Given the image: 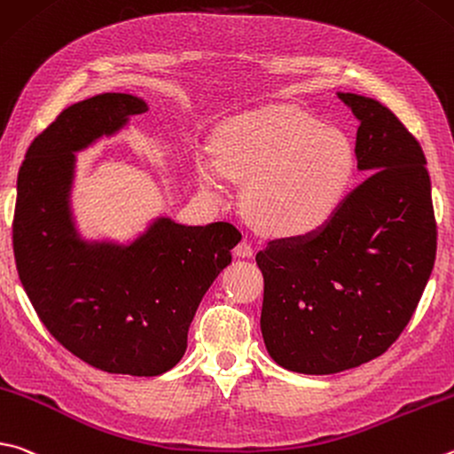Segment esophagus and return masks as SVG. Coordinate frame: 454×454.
Here are the masks:
<instances>
[{
  "mask_svg": "<svg viewBox=\"0 0 454 454\" xmlns=\"http://www.w3.org/2000/svg\"><path fill=\"white\" fill-rule=\"evenodd\" d=\"M234 252H236V255H240V258H252V255H254V246H252L250 240H246V238H244V240L238 242Z\"/></svg>",
  "mask_w": 454,
  "mask_h": 454,
  "instance_id": "esophagus-1",
  "label": "esophagus"
}]
</instances>
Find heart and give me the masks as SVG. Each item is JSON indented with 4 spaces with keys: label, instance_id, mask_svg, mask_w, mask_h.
<instances>
[{
    "label": "heart",
    "instance_id": "heart-1",
    "mask_svg": "<svg viewBox=\"0 0 454 454\" xmlns=\"http://www.w3.org/2000/svg\"><path fill=\"white\" fill-rule=\"evenodd\" d=\"M356 153L341 130L294 109L238 119L222 135L216 162L199 164L208 194H226L224 172L248 180L246 208L260 230L276 236L309 234L332 220L348 194Z\"/></svg>",
    "mask_w": 454,
    "mask_h": 454
}]
</instances>
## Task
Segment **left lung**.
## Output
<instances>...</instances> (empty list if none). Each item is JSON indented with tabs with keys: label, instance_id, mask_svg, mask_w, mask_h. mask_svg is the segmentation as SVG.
Wrapping results in <instances>:
<instances>
[{
	"label": "left lung",
	"instance_id": "8db88e82",
	"mask_svg": "<svg viewBox=\"0 0 454 454\" xmlns=\"http://www.w3.org/2000/svg\"><path fill=\"white\" fill-rule=\"evenodd\" d=\"M359 121L369 172L332 220L255 254L263 274L262 335L278 365L329 375L385 353L413 317L436 255L427 159L375 98L337 93Z\"/></svg>",
	"mask_w": 454,
	"mask_h": 454
}]
</instances>
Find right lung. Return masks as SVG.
Masks as SVG:
<instances>
[{
	"label": "right lung",
	"instance_id": "add662e5",
	"mask_svg": "<svg viewBox=\"0 0 454 454\" xmlns=\"http://www.w3.org/2000/svg\"><path fill=\"white\" fill-rule=\"evenodd\" d=\"M143 113V98L97 95L33 138L18 176L13 254L33 309L65 349L106 373L154 377L183 359L199 303L242 234L230 222L159 218L130 246L79 240L69 214L73 153Z\"/></svg>",
	"mask_w": 454,
	"mask_h": 454
}]
</instances>
